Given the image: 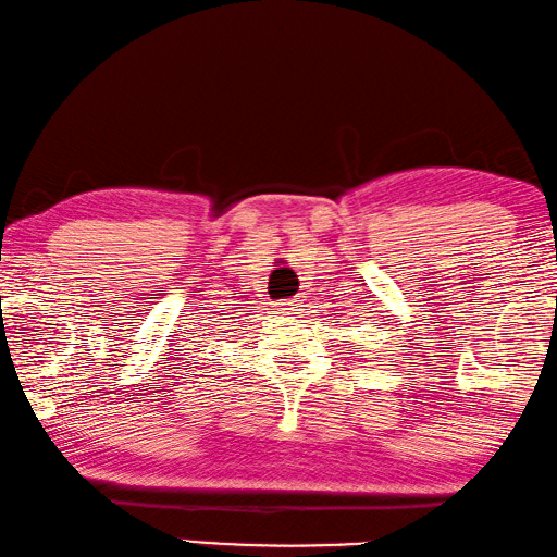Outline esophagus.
Returning <instances> with one entry per match:
<instances>
[{
	"mask_svg": "<svg viewBox=\"0 0 557 557\" xmlns=\"http://www.w3.org/2000/svg\"><path fill=\"white\" fill-rule=\"evenodd\" d=\"M275 310H280L282 315H289V312L295 310V302H293V300H282V302L275 305Z\"/></svg>",
	"mask_w": 557,
	"mask_h": 557,
	"instance_id": "esophagus-1",
	"label": "esophagus"
}]
</instances>
